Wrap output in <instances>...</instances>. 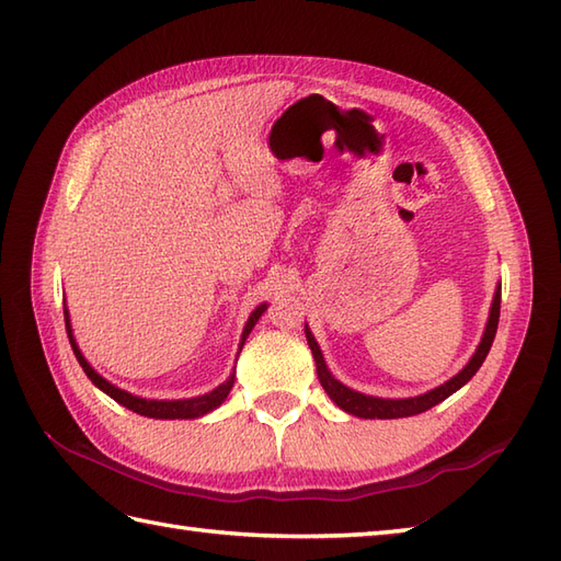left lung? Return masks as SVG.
Instances as JSON below:
<instances>
[{
	"label": "left lung",
	"instance_id": "1",
	"mask_svg": "<svg viewBox=\"0 0 561 561\" xmlns=\"http://www.w3.org/2000/svg\"><path fill=\"white\" fill-rule=\"evenodd\" d=\"M499 308H502V284H496L494 299H492V306H490V318H486L482 340L478 344V350H474V354L470 356V362L465 364L456 376L448 378L446 383H440V386L422 392V396H414V398H376V396H366V392H359V390H354L350 386H344L342 380L332 376V371L325 364V356H323V352H320V344L316 342L308 323H306L304 332H306L308 347H311V352H313L320 386L325 388L330 400L335 402L342 412L359 416V420H400V416H412V414H422L426 410H432L434 404L444 402L448 396H453V392L460 390L474 374L480 371V366L486 359V354H490L494 335H496Z\"/></svg>",
	"mask_w": 561,
	"mask_h": 561
}]
</instances>
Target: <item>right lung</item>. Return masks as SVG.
Wrapping results in <instances>:
<instances>
[{
    "mask_svg": "<svg viewBox=\"0 0 561 561\" xmlns=\"http://www.w3.org/2000/svg\"><path fill=\"white\" fill-rule=\"evenodd\" d=\"M265 311H267V304H260V306H255V311L248 316L245 328H243V332H241V342H238L236 359H238V354H241L248 335H250V332H253V328L257 325V320L262 318V313H265ZM65 323H67V335H69L71 350H75L77 362L81 364L83 374L89 376L91 383L96 386L99 390H103L108 398H113L117 404H123V408L133 410V412L141 414V416H151V420H197V416H205V414L214 412L217 408H221V402H224L226 398H229V392H231V388H233L236 366H233L231 376L226 378L224 383H219L214 390L205 392V396L181 398V400H151V398L135 396V392L123 390V388H117L115 383H111L108 378H103V376L96 371V368H93V366L87 362V356H83V352L79 350V344H77L75 330H71V320H69L67 306H65Z\"/></svg>",
    "mask_w": 561,
    "mask_h": 561,
    "instance_id": "add662e5",
    "label": "right lung"
}]
</instances>
